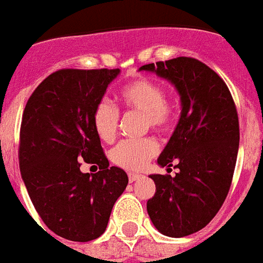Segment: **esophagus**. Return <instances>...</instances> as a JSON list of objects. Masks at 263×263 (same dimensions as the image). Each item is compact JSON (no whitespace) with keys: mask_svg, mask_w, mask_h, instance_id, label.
Here are the masks:
<instances>
[{"mask_svg":"<svg viewBox=\"0 0 263 263\" xmlns=\"http://www.w3.org/2000/svg\"><path fill=\"white\" fill-rule=\"evenodd\" d=\"M140 177H143V176L140 175V173H128V179H129V183H134L136 180H139Z\"/></svg>","mask_w":263,"mask_h":263,"instance_id":"34e87169","label":"esophagus"}]
</instances>
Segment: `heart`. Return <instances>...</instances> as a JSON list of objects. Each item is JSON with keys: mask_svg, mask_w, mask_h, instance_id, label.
Masks as SVG:
<instances>
[{"mask_svg": "<svg viewBox=\"0 0 263 263\" xmlns=\"http://www.w3.org/2000/svg\"><path fill=\"white\" fill-rule=\"evenodd\" d=\"M119 101L124 109L143 115L144 127L157 132L168 131L176 119V102L165 98V88L156 80L138 78L121 87ZM120 113L106 101L99 102L92 111V127L99 139L113 142L119 128ZM158 153L152 138L123 140L111 152V161L127 171H139Z\"/></svg>", "mask_w": 263, "mask_h": 263, "instance_id": "b5f03b06", "label": "heart"}]
</instances>
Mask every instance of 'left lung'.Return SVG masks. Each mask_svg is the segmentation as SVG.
Wrapping results in <instances>:
<instances>
[{
    "mask_svg": "<svg viewBox=\"0 0 263 263\" xmlns=\"http://www.w3.org/2000/svg\"><path fill=\"white\" fill-rule=\"evenodd\" d=\"M139 71L169 80L181 101L179 123L157 160L179 172L150 175L156 194L147 213L165 236H188L214 218L228 195L240 138L236 106L224 80L199 60L177 57Z\"/></svg>",
    "mask_w": 263,
    "mask_h": 263,
    "instance_id": "8db88e82",
    "label": "left lung"
}]
</instances>
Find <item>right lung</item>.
I'll return each instance as SVG.
<instances>
[{
  "label": "right lung",
  "instance_id": "add662e5",
  "mask_svg": "<svg viewBox=\"0 0 263 263\" xmlns=\"http://www.w3.org/2000/svg\"><path fill=\"white\" fill-rule=\"evenodd\" d=\"M120 69H60L27 101L20 127L18 164L35 210L57 236L90 241L106 229L113 204L128 184L109 168L92 111ZM98 166L83 174L80 162Z\"/></svg>",
  "mask_w": 263,
  "mask_h": 263
}]
</instances>
